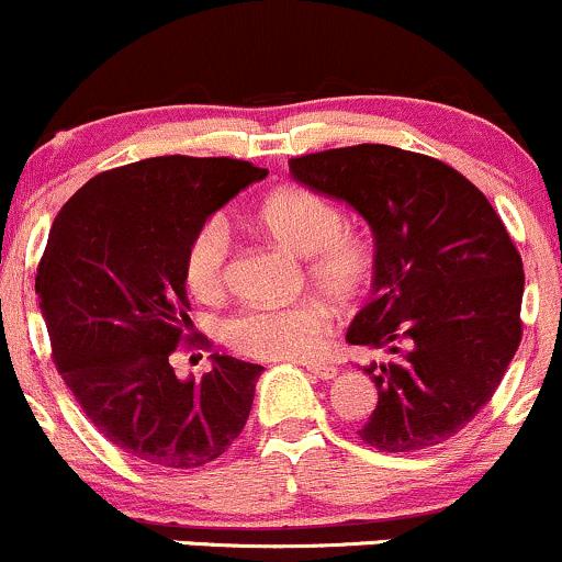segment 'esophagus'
Listing matches in <instances>:
<instances>
[{
    "instance_id": "esophagus-1",
    "label": "esophagus",
    "mask_w": 562,
    "mask_h": 562,
    "mask_svg": "<svg viewBox=\"0 0 562 562\" xmlns=\"http://www.w3.org/2000/svg\"><path fill=\"white\" fill-rule=\"evenodd\" d=\"M306 370L312 372L314 378H319V380H333L335 375H338V367H335V364H325V362H312V364H306Z\"/></svg>"
}]
</instances>
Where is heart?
<instances>
[{
    "mask_svg": "<svg viewBox=\"0 0 562 562\" xmlns=\"http://www.w3.org/2000/svg\"><path fill=\"white\" fill-rule=\"evenodd\" d=\"M256 224L267 237L306 256L308 282L335 301H353L370 285L372 245L344 227L333 200L308 187L290 184L263 198ZM232 267V232L222 216L205 218L184 250V282L198 301L224 299ZM333 330L330 308L319 301L288 306H254L224 322V344L232 351L267 362H301L317 357Z\"/></svg>",
    "mask_w": 562,
    "mask_h": 562,
    "instance_id": "b5f03b06",
    "label": "heart"
}]
</instances>
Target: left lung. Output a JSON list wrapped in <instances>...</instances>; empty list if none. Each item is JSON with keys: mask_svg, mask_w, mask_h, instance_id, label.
<instances>
[{"mask_svg": "<svg viewBox=\"0 0 562 562\" xmlns=\"http://www.w3.org/2000/svg\"><path fill=\"white\" fill-rule=\"evenodd\" d=\"M290 173L375 232L372 299L346 333L385 353L364 367L378 406L359 438L415 451L460 434L524 338V261L499 214L457 169L391 145L308 153L290 158Z\"/></svg>", "mask_w": 562, "mask_h": 562, "instance_id": "left-lung-1", "label": "left lung"}]
</instances>
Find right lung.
Here are the masks:
<instances>
[{
  "label": "right lung",
  "mask_w": 562,
  "mask_h": 562,
  "mask_svg": "<svg viewBox=\"0 0 562 562\" xmlns=\"http://www.w3.org/2000/svg\"><path fill=\"white\" fill-rule=\"evenodd\" d=\"M263 177L235 158H145L89 179L49 232L36 293L57 372L89 423L145 465H209L248 420L261 364L214 353V370L179 380L171 357L195 338L187 243Z\"/></svg>",
  "instance_id": "1"
}]
</instances>
